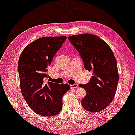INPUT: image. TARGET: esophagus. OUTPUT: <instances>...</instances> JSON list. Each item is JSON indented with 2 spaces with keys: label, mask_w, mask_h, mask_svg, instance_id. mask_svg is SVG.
<instances>
[{
  "label": "esophagus",
  "mask_w": 135,
  "mask_h": 135,
  "mask_svg": "<svg viewBox=\"0 0 135 135\" xmlns=\"http://www.w3.org/2000/svg\"><path fill=\"white\" fill-rule=\"evenodd\" d=\"M71 89H77L78 87V84H74L73 85H70Z\"/></svg>",
  "instance_id": "1"
}]
</instances>
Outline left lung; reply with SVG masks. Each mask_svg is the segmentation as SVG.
<instances>
[{
    "label": "left lung",
    "mask_w": 135,
    "mask_h": 135,
    "mask_svg": "<svg viewBox=\"0 0 135 135\" xmlns=\"http://www.w3.org/2000/svg\"><path fill=\"white\" fill-rule=\"evenodd\" d=\"M68 40L79 53L85 69L93 72L89 83L79 84L87 92L82 106L90 112L102 111L110 104L116 92L119 74L116 58L108 44L94 35H75Z\"/></svg>",
    "instance_id": "obj_1"
}]
</instances>
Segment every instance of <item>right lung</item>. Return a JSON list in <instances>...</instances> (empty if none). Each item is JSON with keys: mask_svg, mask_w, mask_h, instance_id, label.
<instances>
[{"mask_svg": "<svg viewBox=\"0 0 135 135\" xmlns=\"http://www.w3.org/2000/svg\"><path fill=\"white\" fill-rule=\"evenodd\" d=\"M67 37L39 38L27 45L19 57L18 70L22 94L30 108L41 116H52L61 112L62 97L68 84L44 81L53 57Z\"/></svg>", "mask_w": 135, "mask_h": 135, "instance_id": "1", "label": "right lung"}]
</instances>
